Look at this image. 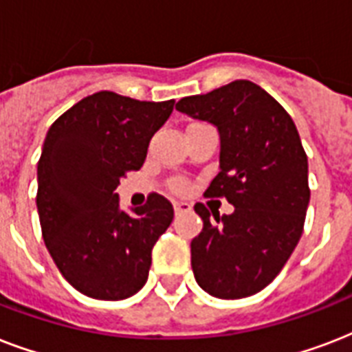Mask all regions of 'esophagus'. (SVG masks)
<instances>
[{
  "instance_id": "1",
  "label": "esophagus",
  "mask_w": 352,
  "mask_h": 352,
  "mask_svg": "<svg viewBox=\"0 0 352 352\" xmlns=\"http://www.w3.org/2000/svg\"><path fill=\"white\" fill-rule=\"evenodd\" d=\"M173 208H175V214H188V212H192V204L186 201H175Z\"/></svg>"
}]
</instances>
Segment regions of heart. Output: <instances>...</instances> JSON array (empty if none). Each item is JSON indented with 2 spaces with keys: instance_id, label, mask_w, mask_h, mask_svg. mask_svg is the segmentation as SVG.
I'll list each match as a JSON object with an SVG mask.
<instances>
[{
  "instance_id": "obj_1",
  "label": "heart",
  "mask_w": 352,
  "mask_h": 352,
  "mask_svg": "<svg viewBox=\"0 0 352 352\" xmlns=\"http://www.w3.org/2000/svg\"><path fill=\"white\" fill-rule=\"evenodd\" d=\"M173 190H177V192H186L188 182L186 181H175L173 182Z\"/></svg>"
}]
</instances>
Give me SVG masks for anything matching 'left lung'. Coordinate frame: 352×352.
I'll list each match as a JSON object with an SVG mask.
<instances>
[{
	"mask_svg": "<svg viewBox=\"0 0 352 352\" xmlns=\"http://www.w3.org/2000/svg\"><path fill=\"white\" fill-rule=\"evenodd\" d=\"M177 111L219 131V173L206 197H225L234 214L219 217L195 204L203 232L192 241L195 281L221 300L263 290L281 272L303 232L309 190L305 149L290 115L267 91L235 80L206 95L184 96Z\"/></svg>",
	"mask_w": 352,
	"mask_h": 352,
	"instance_id": "left-lung-1",
	"label": "left lung"
}]
</instances>
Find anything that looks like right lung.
<instances>
[{
	"mask_svg": "<svg viewBox=\"0 0 352 352\" xmlns=\"http://www.w3.org/2000/svg\"><path fill=\"white\" fill-rule=\"evenodd\" d=\"M173 104L100 91L47 131L36 195L41 235L58 270L82 294L126 300L148 281L151 250L171 225L173 206L151 193L129 215L115 190L127 171L142 168Z\"/></svg>",
	"mask_w": 352,
	"mask_h": 352,
	"instance_id": "1",
	"label": "right lung"
}]
</instances>
